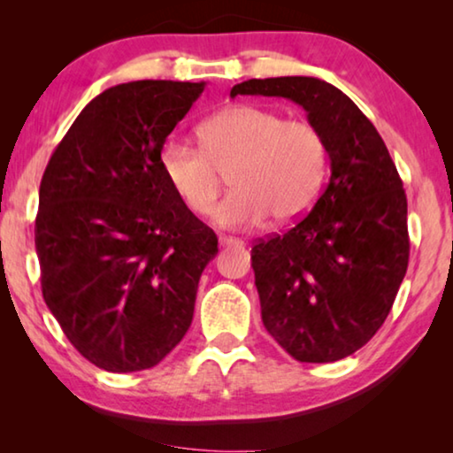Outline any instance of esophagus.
<instances>
[{
    "label": "esophagus",
    "instance_id": "34e87169",
    "mask_svg": "<svg viewBox=\"0 0 453 453\" xmlns=\"http://www.w3.org/2000/svg\"><path fill=\"white\" fill-rule=\"evenodd\" d=\"M220 245L226 247V245H243V241L241 239H234V237H226V234H220Z\"/></svg>",
    "mask_w": 453,
    "mask_h": 453
}]
</instances>
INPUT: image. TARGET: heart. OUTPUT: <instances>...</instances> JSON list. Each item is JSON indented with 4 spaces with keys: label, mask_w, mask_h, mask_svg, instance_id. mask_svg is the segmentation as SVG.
Here are the masks:
<instances>
[{
    "label": "heart",
    "mask_w": 453,
    "mask_h": 453,
    "mask_svg": "<svg viewBox=\"0 0 453 453\" xmlns=\"http://www.w3.org/2000/svg\"><path fill=\"white\" fill-rule=\"evenodd\" d=\"M200 148L166 142L160 169L194 214H206L228 175L233 191L212 210L220 226H256L301 219L318 200L327 144L313 123L276 111L234 104L197 127Z\"/></svg>",
    "instance_id": "1"
}]
</instances>
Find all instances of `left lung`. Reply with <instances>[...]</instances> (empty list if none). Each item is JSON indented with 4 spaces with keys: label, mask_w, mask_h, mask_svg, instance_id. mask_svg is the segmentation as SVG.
Listing matches in <instances>:
<instances>
[{
    "label": "left lung",
    "mask_w": 453,
    "mask_h": 453,
    "mask_svg": "<svg viewBox=\"0 0 453 453\" xmlns=\"http://www.w3.org/2000/svg\"><path fill=\"white\" fill-rule=\"evenodd\" d=\"M239 95L282 96L324 134L330 181L305 219L262 239L251 265L272 338L301 363H334L375 336L408 268L406 194L381 135L319 78L247 80Z\"/></svg>",
    "instance_id": "1"
}]
</instances>
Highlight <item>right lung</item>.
<instances>
[{
	"instance_id": "1",
	"label": "right lung",
	"mask_w": 453,
	"mask_h": 453,
	"mask_svg": "<svg viewBox=\"0 0 453 453\" xmlns=\"http://www.w3.org/2000/svg\"><path fill=\"white\" fill-rule=\"evenodd\" d=\"M206 82L138 80L82 109L49 160L35 245L42 299L92 365H158L194 319L197 282L219 253L160 169V150Z\"/></svg>"
}]
</instances>
